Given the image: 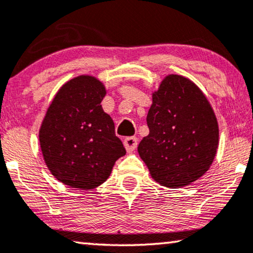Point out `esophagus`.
I'll return each instance as SVG.
<instances>
[{"mask_svg":"<svg viewBox=\"0 0 253 253\" xmlns=\"http://www.w3.org/2000/svg\"><path fill=\"white\" fill-rule=\"evenodd\" d=\"M124 147L127 152H132L136 150L137 145H138V138L136 137H127L124 139Z\"/></svg>","mask_w":253,"mask_h":253,"instance_id":"obj_1","label":"esophagus"}]
</instances>
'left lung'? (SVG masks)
<instances>
[{"instance_id":"obj_1","label":"left lung","mask_w":253,"mask_h":253,"mask_svg":"<svg viewBox=\"0 0 253 253\" xmlns=\"http://www.w3.org/2000/svg\"><path fill=\"white\" fill-rule=\"evenodd\" d=\"M152 99L146 119L150 133L138 145V153L159 184H191L209 170L216 154L215 114L198 86L183 76H167Z\"/></svg>"}]
</instances>
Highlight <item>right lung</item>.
<instances>
[{"instance_id":"right-lung-1","label":"right lung","mask_w":253,"mask_h":253,"mask_svg":"<svg viewBox=\"0 0 253 253\" xmlns=\"http://www.w3.org/2000/svg\"><path fill=\"white\" fill-rule=\"evenodd\" d=\"M103 84L78 76L62 86L51 101L39 131L48 169L71 188L89 190L109 177L117 159L126 154L115 126L103 112Z\"/></svg>"}]
</instances>
